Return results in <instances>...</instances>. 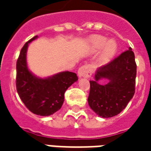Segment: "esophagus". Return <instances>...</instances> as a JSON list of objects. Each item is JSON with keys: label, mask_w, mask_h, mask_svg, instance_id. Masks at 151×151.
Here are the masks:
<instances>
[{"label": "esophagus", "mask_w": 151, "mask_h": 151, "mask_svg": "<svg viewBox=\"0 0 151 151\" xmlns=\"http://www.w3.org/2000/svg\"><path fill=\"white\" fill-rule=\"evenodd\" d=\"M79 78H90L92 75V69L89 65H84L81 66L78 71Z\"/></svg>", "instance_id": "esophagus-1"}]
</instances>
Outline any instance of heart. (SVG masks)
I'll return each mask as SVG.
<instances>
[{"label": "heart", "mask_w": 151, "mask_h": 151, "mask_svg": "<svg viewBox=\"0 0 151 151\" xmlns=\"http://www.w3.org/2000/svg\"><path fill=\"white\" fill-rule=\"evenodd\" d=\"M90 47L92 52H97L102 48L101 57L103 60H106L112 58L117 52V42L110 39L108 40L106 37L101 35H93L90 37Z\"/></svg>", "instance_id": "1"}]
</instances>
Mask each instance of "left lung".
I'll use <instances>...</instances> for the list:
<instances>
[{"instance_id":"1","label":"left lung","mask_w":151,"mask_h":151,"mask_svg":"<svg viewBox=\"0 0 151 151\" xmlns=\"http://www.w3.org/2000/svg\"><path fill=\"white\" fill-rule=\"evenodd\" d=\"M136 63L135 55L129 50L97 69L95 80L90 81L88 105L99 117L116 116L126 107L135 94ZM106 79L109 82L100 85L98 81Z\"/></svg>"}]
</instances>
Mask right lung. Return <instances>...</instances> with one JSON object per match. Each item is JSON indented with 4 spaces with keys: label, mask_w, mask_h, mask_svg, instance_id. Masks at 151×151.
<instances>
[{
    "label": "right lung",
    "mask_w": 151,
    "mask_h": 151,
    "mask_svg": "<svg viewBox=\"0 0 151 151\" xmlns=\"http://www.w3.org/2000/svg\"><path fill=\"white\" fill-rule=\"evenodd\" d=\"M37 38L34 37L22 47L16 63V89L20 99L34 114L49 116L60 109L64 93L78 81L75 73L64 71L46 78L37 77L29 71L27 63L29 44Z\"/></svg>",
    "instance_id": "add662e5"
}]
</instances>
